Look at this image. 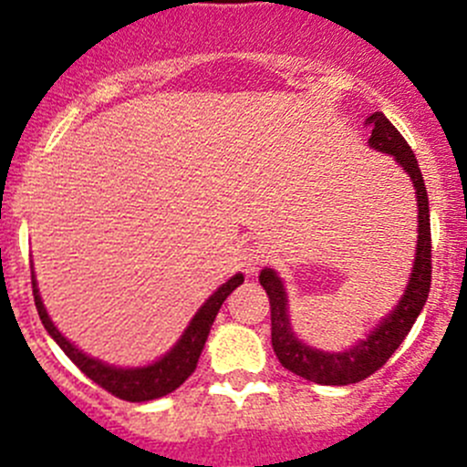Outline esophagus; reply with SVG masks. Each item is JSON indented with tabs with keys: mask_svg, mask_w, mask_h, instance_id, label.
<instances>
[{
	"mask_svg": "<svg viewBox=\"0 0 467 467\" xmlns=\"http://www.w3.org/2000/svg\"><path fill=\"white\" fill-rule=\"evenodd\" d=\"M264 251L262 248H257V246H246L244 248L242 253H239V266L244 268V271L248 273V275H253V273H257V268L262 266L264 262Z\"/></svg>",
	"mask_w": 467,
	"mask_h": 467,
	"instance_id": "34e87169",
	"label": "esophagus"
}]
</instances>
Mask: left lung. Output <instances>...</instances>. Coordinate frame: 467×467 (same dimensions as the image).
<instances>
[{
  "label": "left lung",
  "mask_w": 467,
  "mask_h": 467,
  "mask_svg": "<svg viewBox=\"0 0 467 467\" xmlns=\"http://www.w3.org/2000/svg\"><path fill=\"white\" fill-rule=\"evenodd\" d=\"M370 126L368 144L373 149L389 153L398 160L400 167L411 176L413 190L418 199V244H416V262L413 273L409 277L407 291L398 307L381 321L368 338L359 341L346 352H323L317 348L305 346L298 341L289 323V309H286V294L282 280L275 271L264 268L260 273V285L264 286L271 303V343L277 359L291 373L300 378L317 381L325 386H346L361 381L379 370L390 359L409 329L416 323L418 314L422 312L430 296L431 286V228H430V199H427V187L422 181L420 167L413 155L411 146L400 135V130L384 117V112H375L366 119Z\"/></svg>",
  "instance_id": "1"
}]
</instances>
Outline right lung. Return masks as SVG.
Returning <instances> with one entry per match:
<instances>
[{
	"mask_svg": "<svg viewBox=\"0 0 467 467\" xmlns=\"http://www.w3.org/2000/svg\"><path fill=\"white\" fill-rule=\"evenodd\" d=\"M242 282L244 275L237 273V275L230 277L225 285H221L219 289L207 298L203 307L196 312V317L192 318L190 325H187L185 334L178 338L176 346H173L162 359H158L150 366H144V368H115V366L103 364V361L94 359V357H88L86 352H81L77 346H72V343L56 329L49 314H47L45 305H42L40 294H37L36 275H31L33 300H36L37 317H40V321L45 325L47 332H49V337L54 338L60 346V350L78 366L81 373H86L94 384L106 389L108 393H112L115 398L126 400V402H149V400L162 398V395L176 390L182 381L194 373L196 364H199V357L201 352H203V346L207 341V334H210V327L212 323H214L216 314H219L221 305H223V300L228 298Z\"/></svg>",
	"mask_w": 467,
	"mask_h": 467,
	"instance_id": "1",
	"label": "right lung"
}]
</instances>
